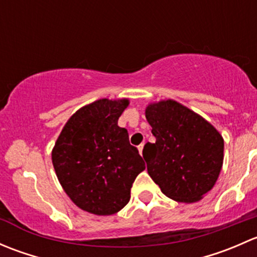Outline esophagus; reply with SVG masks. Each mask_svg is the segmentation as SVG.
<instances>
[{
	"label": "esophagus",
	"instance_id": "esophagus-1",
	"mask_svg": "<svg viewBox=\"0 0 257 257\" xmlns=\"http://www.w3.org/2000/svg\"><path fill=\"white\" fill-rule=\"evenodd\" d=\"M144 142H143V143H142L141 145H139V147H138V149H139V153H141V154H143V148H144Z\"/></svg>",
	"mask_w": 257,
	"mask_h": 257
}]
</instances>
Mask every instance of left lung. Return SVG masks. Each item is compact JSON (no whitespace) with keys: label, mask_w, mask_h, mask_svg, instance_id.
<instances>
[{"label":"left lung","mask_w":257,"mask_h":257,"mask_svg":"<svg viewBox=\"0 0 257 257\" xmlns=\"http://www.w3.org/2000/svg\"><path fill=\"white\" fill-rule=\"evenodd\" d=\"M155 143L145 144L148 174L163 194L194 203L211 190L224 159V141L204 118L175 100L148 105L145 110Z\"/></svg>","instance_id":"obj_1"}]
</instances>
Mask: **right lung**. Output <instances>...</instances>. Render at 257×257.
I'll use <instances>...</instances> for the list:
<instances>
[{"mask_svg":"<svg viewBox=\"0 0 257 257\" xmlns=\"http://www.w3.org/2000/svg\"><path fill=\"white\" fill-rule=\"evenodd\" d=\"M128 100L99 99L69 118L52 152L62 188L74 204L95 215H112L131 199V188L145 169L118 119Z\"/></svg>","mask_w":257,"mask_h":257,"instance_id":"right-lung-1","label":"right lung"}]
</instances>
